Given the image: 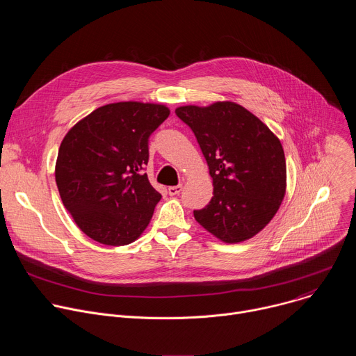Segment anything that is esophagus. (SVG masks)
<instances>
[{
    "mask_svg": "<svg viewBox=\"0 0 356 356\" xmlns=\"http://www.w3.org/2000/svg\"><path fill=\"white\" fill-rule=\"evenodd\" d=\"M181 188H183L181 184H179V186H172V187L168 188V193H169L170 195H177V194L181 191Z\"/></svg>",
    "mask_w": 356,
    "mask_h": 356,
    "instance_id": "1",
    "label": "esophagus"
}]
</instances>
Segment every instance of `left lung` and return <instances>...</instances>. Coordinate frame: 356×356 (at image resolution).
Instances as JSON below:
<instances>
[{"instance_id": "8db88e82", "label": "left lung", "mask_w": 356, "mask_h": 356, "mask_svg": "<svg viewBox=\"0 0 356 356\" xmlns=\"http://www.w3.org/2000/svg\"><path fill=\"white\" fill-rule=\"evenodd\" d=\"M176 115L194 132L213 177L214 195L194 211L195 221L225 243L255 236L275 217L286 194L280 139L234 101L181 106Z\"/></svg>"}]
</instances>
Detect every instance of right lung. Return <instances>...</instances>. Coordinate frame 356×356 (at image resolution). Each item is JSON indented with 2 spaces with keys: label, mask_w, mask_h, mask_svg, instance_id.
Segmentation results:
<instances>
[{
  "label": "right lung",
  "mask_w": 356,
  "mask_h": 356,
  "mask_svg": "<svg viewBox=\"0 0 356 356\" xmlns=\"http://www.w3.org/2000/svg\"><path fill=\"white\" fill-rule=\"evenodd\" d=\"M170 114L165 104L121 101L98 107L65 135L55 166L63 206L91 239L111 246L136 241L162 195L139 172L147 139Z\"/></svg>",
  "instance_id": "add662e5"
}]
</instances>
